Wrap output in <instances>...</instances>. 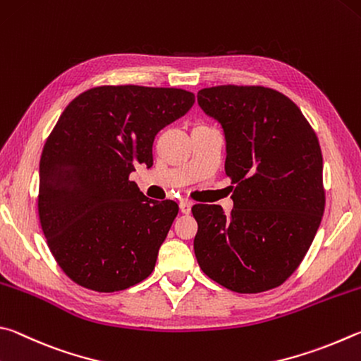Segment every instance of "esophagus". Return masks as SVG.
<instances>
[{"label":"esophagus","instance_id":"esophagus-1","mask_svg":"<svg viewBox=\"0 0 361 361\" xmlns=\"http://www.w3.org/2000/svg\"><path fill=\"white\" fill-rule=\"evenodd\" d=\"M192 203L190 201H187V200H182L180 203H179V209H180V212L182 214H190V211H192Z\"/></svg>","mask_w":361,"mask_h":361}]
</instances>
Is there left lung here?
I'll return each mask as SVG.
<instances>
[{
    "instance_id": "8db88e82",
    "label": "left lung",
    "mask_w": 361,
    "mask_h": 361,
    "mask_svg": "<svg viewBox=\"0 0 361 361\" xmlns=\"http://www.w3.org/2000/svg\"><path fill=\"white\" fill-rule=\"evenodd\" d=\"M198 104L222 125L235 190L228 216L217 204L192 207L200 268L238 293L279 287L300 267L324 216L319 139L300 107L273 88H203Z\"/></svg>"
}]
</instances>
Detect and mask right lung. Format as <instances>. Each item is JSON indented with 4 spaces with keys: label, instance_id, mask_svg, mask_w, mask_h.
I'll list each match as a JSON object with an SVG mask.
<instances>
[{
    "label": "right lung",
    "instance_id": "1",
    "mask_svg": "<svg viewBox=\"0 0 361 361\" xmlns=\"http://www.w3.org/2000/svg\"><path fill=\"white\" fill-rule=\"evenodd\" d=\"M193 103L182 88L104 85L63 111L41 155L37 211L69 279L109 293L154 271L179 206L149 200L130 174L137 163L152 166L157 133Z\"/></svg>",
    "mask_w": 361,
    "mask_h": 361
}]
</instances>
